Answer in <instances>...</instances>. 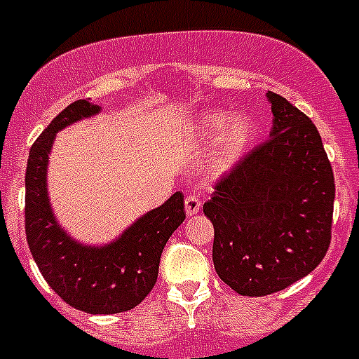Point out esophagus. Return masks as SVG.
Masks as SVG:
<instances>
[{
    "instance_id": "esophagus-1",
    "label": "esophagus",
    "mask_w": 359,
    "mask_h": 359,
    "mask_svg": "<svg viewBox=\"0 0 359 359\" xmlns=\"http://www.w3.org/2000/svg\"><path fill=\"white\" fill-rule=\"evenodd\" d=\"M201 210V201H199V198L196 194H189L185 198V212L189 217H192V215H196L198 212Z\"/></svg>"
}]
</instances>
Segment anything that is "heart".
<instances>
[{"mask_svg":"<svg viewBox=\"0 0 359 359\" xmlns=\"http://www.w3.org/2000/svg\"><path fill=\"white\" fill-rule=\"evenodd\" d=\"M196 129L205 140H214L219 136L215 154V165L219 169H228L231 163H236L257 135V123L252 116L241 115L230 122V113L217 109L203 113Z\"/></svg>","mask_w":359,"mask_h":359,"instance_id":"1","label":"heart"}]
</instances>
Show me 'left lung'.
Masks as SVG:
<instances>
[{"mask_svg":"<svg viewBox=\"0 0 359 359\" xmlns=\"http://www.w3.org/2000/svg\"><path fill=\"white\" fill-rule=\"evenodd\" d=\"M266 97L271 138L237 161L203 205L214 224L215 271L243 297L286 290L331 244L334 176L318 129L284 97Z\"/></svg>","mask_w":359,"mask_h":359,"instance_id":"1","label":"left lung"}]
</instances>
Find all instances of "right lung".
<instances>
[{
    "instance_id": "right-lung-1",
    "label": "right lung",
    "mask_w": 359,
    "mask_h": 359,
    "mask_svg": "<svg viewBox=\"0 0 359 359\" xmlns=\"http://www.w3.org/2000/svg\"><path fill=\"white\" fill-rule=\"evenodd\" d=\"M98 111L90 100L69 104L34 142L25 174V230L44 280L66 304L90 315H115L138 306L154 287L165 244L185 221V201L174 192L104 246L77 243L62 230L46 189L48 154L57 133Z\"/></svg>"
}]
</instances>
